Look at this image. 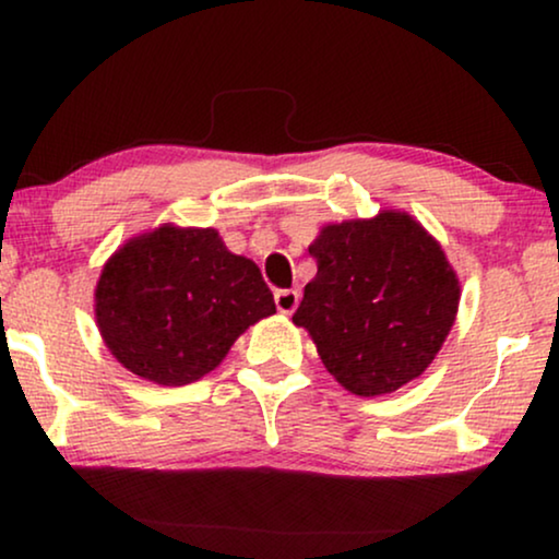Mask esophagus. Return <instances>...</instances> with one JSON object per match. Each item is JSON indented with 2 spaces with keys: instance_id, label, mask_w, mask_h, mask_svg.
<instances>
[{
  "instance_id": "1",
  "label": "esophagus",
  "mask_w": 559,
  "mask_h": 559,
  "mask_svg": "<svg viewBox=\"0 0 559 559\" xmlns=\"http://www.w3.org/2000/svg\"><path fill=\"white\" fill-rule=\"evenodd\" d=\"M297 302H300V293H297V289H277V293H274V305H277L282 316L295 312Z\"/></svg>"
}]
</instances>
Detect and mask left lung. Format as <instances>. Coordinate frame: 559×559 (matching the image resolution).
Returning <instances> with one entry per match:
<instances>
[{"label": "left lung", "mask_w": 559, "mask_h": 559, "mask_svg": "<svg viewBox=\"0 0 559 559\" xmlns=\"http://www.w3.org/2000/svg\"><path fill=\"white\" fill-rule=\"evenodd\" d=\"M318 274L293 323L343 389L379 396L417 379L445 343L461 282L445 251L402 211L328 224L310 243Z\"/></svg>", "instance_id": "1"}]
</instances>
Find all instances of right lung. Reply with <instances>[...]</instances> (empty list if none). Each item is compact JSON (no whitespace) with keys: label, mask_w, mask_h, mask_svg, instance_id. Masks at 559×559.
<instances>
[{"label":"right lung","mask_w":559,"mask_h":559,"mask_svg":"<svg viewBox=\"0 0 559 559\" xmlns=\"http://www.w3.org/2000/svg\"><path fill=\"white\" fill-rule=\"evenodd\" d=\"M94 300L111 356L163 386L205 377L249 325L277 312L259 266L231 254L216 228L173 224L114 251Z\"/></svg>","instance_id":"1"}]
</instances>
